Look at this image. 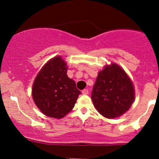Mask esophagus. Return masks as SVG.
<instances>
[{
	"instance_id": "esophagus-1",
	"label": "esophagus",
	"mask_w": 159,
	"mask_h": 159,
	"mask_svg": "<svg viewBox=\"0 0 159 159\" xmlns=\"http://www.w3.org/2000/svg\"><path fill=\"white\" fill-rule=\"evenodd\" d=\"M82 94H89V90H88V89H84L82 91Z\"/></svg>"
}]
</instances>
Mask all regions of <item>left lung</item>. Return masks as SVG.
<instances>
[{"mask_svg":"<svg viewBox=\"0 0 159 159\" xmlns=\"http://www.w3.org/2000/svg\"><path fill=\"white\" fill-rule=\"evenodd\" d=\"M135 98L134 88L125 70L115 63L98 71L91 92L98 111L107 118H115L128 111Z\"/></svg>","mask_w":159,"mask_h":159,"instance_id":"obj_1","label":"left lung"}]
</instances>
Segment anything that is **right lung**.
<instances>
[{
	"mask_svg": "<svg viewBox=\"0 0 159 159\" xmlns=\"http://www.w3.org/2000/svg\"><path fill=\"white\" fill-rule=\"evenodd\" d=\"M68 66L61 56L50 59L37 75L32 98L38 109L50 118H64L73 109L81 91L67 75Z\"/></svg>",
	"mask_w": 159,
	"mask_h": 159,
	"instance_id": "add662e5",
	"label": "right lung"
}]
</instances>
